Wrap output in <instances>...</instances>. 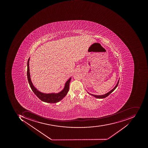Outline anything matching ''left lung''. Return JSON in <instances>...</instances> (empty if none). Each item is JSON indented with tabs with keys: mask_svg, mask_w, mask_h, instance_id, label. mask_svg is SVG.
I'll list each match as a JSON object with an SVG mask.
<instances>
[{
	"mask_svg": "<svg viewBox=\"0 0 148 148\" xmlns=\"http://www.w3.org/2000/svg\"><path fill=\"white\" fill-rule=\"evenodd\" d=\"M119 79H119V80H118V82H117V84H116V86H115V87H114V88H113V89H112V90H111V91H109V92H108L107 93L105 94H104V95H93V94H92L89 93L88 92V93L89 94H90V95H91V96H93V97H95L97 98H104L106 97H107L108 96H109V95H110V94L112 92H113V91H114V90H115V89H116V87H117V86H118V84H119Z\"/></svg>",
	"mask_w": 148,
	"mask_h": 148,
	"instance_id": "obj_1",
	"label": "left lung"
}]
</instances>
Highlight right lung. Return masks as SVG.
<instances>
[{"label": "right lung", "mask_w": 148, "mask_h": 148, "mask_svg": "<svg viewBox=\"0 0 148 148\" xmlns=\"http://www.w3.org/2000/svg\"><path fill=\"white\" fill-rule=\"evenodd\" d=\"M29 60L30 58L28 59L27 63V77L28 83L31 87V89L35 93V95L38 97L41 101L48 103H56L62 100L68 93L69 89V83L71 77L70 78L65 84L64 89L58 93H45L42 92L37 90L36 88L32 84L30 77V70H29Z\"/></svg>", "instance_id": "1"}]
</instances>
